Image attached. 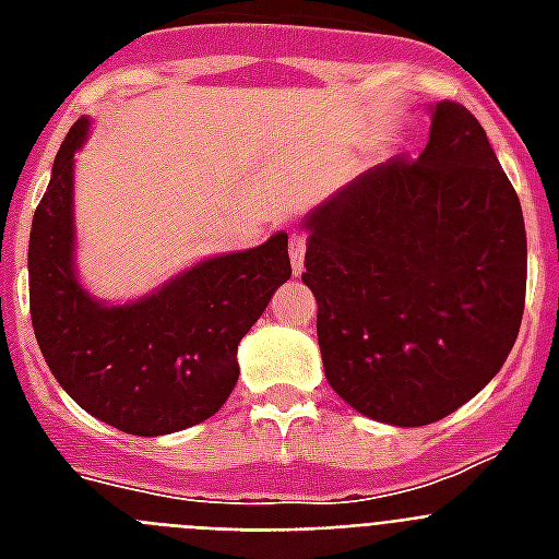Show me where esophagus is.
<instances>
[{"mask_svg": "<svg viewBox=\"0 0 559 559\" xmlns=\"http://www.w3.org/2000/svg\"><path fill=\"white\" fill-rule=\"evenodd\" d=\"M289 263H293V270L301 272V266H305V249H307V235L305 231H293L289 235Z\"/></svg>", "mask_w": 559, "mask_h": 559, "instance_id": "esophagus-1", "label": "esophagus"}]
</instances>
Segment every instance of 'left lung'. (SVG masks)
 <instances>
[{
    "mask_svg": "<svg viewBox=\"0 0 559 559\" xmlns=\"http://www.w3.org/2000/svg\"><path fill=\"white\" fill-rule=\"evenodd\" d=\"M307 228L324 373L357 412L435 424L504 366L525 310V219L467 107L441 100L417 159L366 170Z\"/></svg>",
    "mask_w": 559,
    "mask_h": 559,
    "instance_id": "8db88e82",
    "label": "left lung"
}]
</instances>
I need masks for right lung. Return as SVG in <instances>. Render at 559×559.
<instances>
[{"label": "right lung", "instance_id": "obj_1", "mask_svg": "<svg viewBox=\"0 0 559 559\" xmlns=\"http://www.w3.org/2000/svg\"><path fill=\"white\" fill-rule=\"evenodd\" d=\"M81 118L57 151L28 240L34 336L69 397L130 435H168L209 420L237 382V345L293 275L287 235L223 254L124 307L86 296L72 270V159Z\"/></svg>", "mask_w": 559, "mask_h": 559}]
</instances>
